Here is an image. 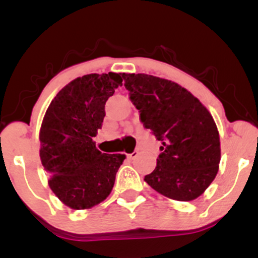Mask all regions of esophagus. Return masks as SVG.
<instances>
[{"instance_id":"1","label":"esophagus","mask_w":258,"mask_h":258,"mask_svg":"<svg viewBox=\"0 0 258 258\" xmlns=\"http://www.w3.org/2000/svg\"><path fill=\"white\" fill-rule=\"evenodd\" d=\"M138 156V152L137 150H135V152L133 153H131V154H128V155H127V158H128L130 160H133V159H136Z\"/></svg>"}]
</instances>
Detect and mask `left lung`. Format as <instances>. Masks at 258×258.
<instances>
[{
	"instance_id": "8db88e82",
	"label": "left lung",
	"mask_w": 258,
	"mask_h": 258,
	"mask_svg": "<svg viewBox=\"0 0 258 258\" xmlns=\"http://www.w3.org/2000/svg\"><path fill=\"white\" fill-rule=\"evenodd\" d=\"M122 78L144 127L162 143L155 170L144 180L172 200L197 199L220 167V133L212 115L170 80L147 74H122Z\"/></svg>"
}]
</instances>
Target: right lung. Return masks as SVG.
<instances>
[{"instance_id":"1","label":"right lung","mask_w":258,"mask_h":258,"mask_svg":"<svg viewBox=\"0 0 258 258\" xmlns=\"http://www.w3.org/2000/svg\"><path fill=\"white\" fill-rule=\"evenodd\" d=\"M122 85V74H88L64 86L52 100L40 128V158L48 185L64 205L86 210L111 193L125 154L96 147L105 103Z\"/></svg>"}]
</instances>
